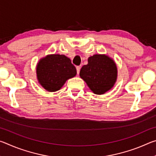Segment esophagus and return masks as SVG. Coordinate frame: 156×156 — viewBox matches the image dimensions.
<instances>
[{
  "instance_id": "34e87169",
  "label": "esophagus",
  "mask_w": 156,
  "mask_h": 156,
  "mask_svg": "<svg viewBox=\"0 0 156 156\" xmlns=\"http://www.w3.org/2000/svg\"><path fill=\"white\" fill-rule=\"evenodd\" d=\"M76 70H77V73L79 74V73H80V66H77V67H76Z\"/></svg>"
}]
</instances>
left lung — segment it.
Segmentation results:
<instances>
[{
  "label": "left lung",
  "instance_id": "obj_1",
  "mask_svg": "<svg viewBox=\"0 0 156 156\" xmlns=\"http://www.w3.org/2000/svg\"><path fill=\"white\" fill-rule=\"evenodd\" d=\"M80 76L95 94L102 95L113 87L118 68L114 60L105 54L89 57L88 64L81 68Z\"/></svg>",
  "mask_w": 156,
  "mask_h": 156
}]
</instances>
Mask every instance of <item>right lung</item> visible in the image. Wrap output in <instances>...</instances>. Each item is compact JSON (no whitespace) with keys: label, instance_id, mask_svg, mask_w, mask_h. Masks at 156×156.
I'll return each instance as SVG.
<instances>
[{"label":"right lung","instance_id":"obj_1","mask_svg":"<svg viewBox=\"0 0 156 156\" xmlns=\"http://www.w3.org/2000/svg\"><path fill=\"white\" fill-rule=\"evenodd\" d=\"M77 72L71 60L65 55L49 54L40 59L36 65L37 80L49 92L58 91Z\"/></svg>","mask_w":156,"mask_h":156}]
</instances>
